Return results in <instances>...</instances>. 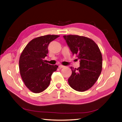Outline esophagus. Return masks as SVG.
<instances>
[{
    "label": "esophagus",
    "mask_w": 122,
    "mask_h": 122,
    "mask_svg": "<svg viewBox=\"0 0 122 122\" xmlns=\"http://www.w3.org/2000/svg\"><path fill=\"white\" fill-rule=\"evenodd\" d=\"M65 67V66H62V65H59V68L60 69H62V68H64Z\"/></svg>",
    "instance_id": "obj_1"
}]
</instances>
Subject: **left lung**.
I'll list each match as a JSON object with an SVG mask.
<instances>
[{
    "instance_id": "left-lung-1",
    "label": "left lung",
    "mask_w": 122,
    "mask_h": 122,
    "mask_svg": "<svg viewBox=\"0 0 122 122\" xmlns=\"http://www.w3.org/2000/svg\"><path fill=\"white\" fill-rule=\"evenodd\" d=\"M73 54L80 60L77 69L71 67L72 71L68 78L69 86L78 92L90 89L98 80L102 71V56L97 45L92 39L85 36H64Z\"/></svg>"
}]
</instances>
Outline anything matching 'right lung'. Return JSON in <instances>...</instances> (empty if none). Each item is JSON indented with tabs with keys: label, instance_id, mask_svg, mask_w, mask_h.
Instances as JSON below:
<instances>
[{
	"label": "right lung",
	"instance_id": "add662e5",
	"mask_svg": "<svg viewBox=\"0 0 122 122\" xmlns=\"http://www.w3.org/2000/svg\"><path fill=\"white\" fill-rule=\"evenodd\" d=\"M56 35L38 37L30 41L22 51L19 59V71L25 86L31 92L39 93L46 89L51 76L58 66L45 62L51 41L58 38Z\"/></svg>",
	"mask_w": 122,
	"mask_h": 122
}]
</instances>
